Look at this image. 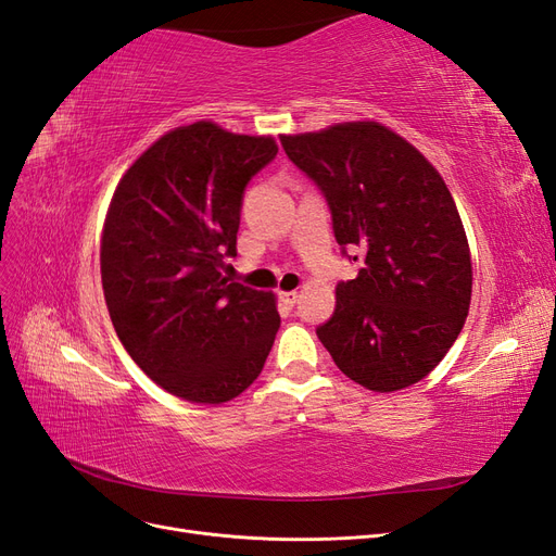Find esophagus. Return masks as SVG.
<instances>
[{
  "label": "esophagus",
  "mask_w": 556,
  "mask_h": 556,
  "mask_svg": "<svg viewBox=\"0 0 556 556\" xmlns=\"http://www.w3.org/2000/svg\"><path fill=\"white\" fill-rule=\"evenodd\" d=\"M280 301H282V304H288V306H294L296 301H299V292H296V290H292V292H280Z\"/></svg>",
  "instance_id": "obj_1"
}]
</instances>
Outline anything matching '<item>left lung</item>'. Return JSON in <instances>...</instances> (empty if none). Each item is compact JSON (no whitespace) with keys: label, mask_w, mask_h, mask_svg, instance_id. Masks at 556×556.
Returning <instances> with one entry per match:
<instances>
[{"label":"left lung","mask_w":556,"mask_h":556,"mask_svg":"<svg viewBox=\"0 0 556 556\" xmlns=\"http://www.w3.org/2000/svg\"><path fill=\"white\" fill-rule=\"evenodd\" d=\"M280 143L323 192L343 255L362 262L357 278L336 285L333 315L317 339L366 390L422 380L457 341L473 285L462 217L441 174L378 123Z\"/></svg>","instance_id":"obj_1"}]
</instances>
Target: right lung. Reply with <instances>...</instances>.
I'll list each match as a JSON object with an SVG mask.
<instances>
[{
  "label": "right lung",
  "mask_w": 556,
  "mask_h": 556,
  "mask_svg": "<svg viewBox=\"0 0 556 556\" xmlns=\"http://www.w3.org/2000/svg\"><path fill=\"white\" fill-rule=\"evenodd\" d=\"M276 155L271 137L201 121L164 134L115 188L102 237L111 323L141 371L185 401L239 396L276 341L274 294L225 276L248 182Z\"/></svg>",
  "instance_id": "1"
}]
</instances>
